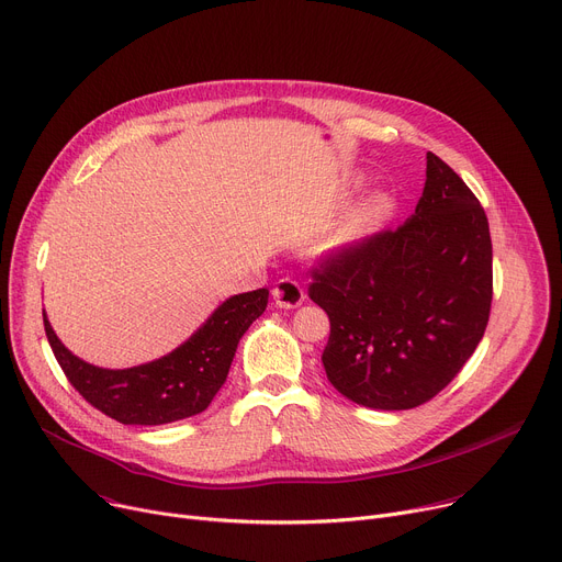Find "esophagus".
Here are the masks:
<instances>
[{
  "label": "esophagus",
  "instance_id": "1",
  "mask_svg": "<svg viewBox=\"0 0 562 562\" xmlns=\"http://www.w3.org/2000/svg\"><path fill=\"white\" fill-rule=\"evenodd\" d=\"M304 288L296 283L294 279H281L272 288V300L279 308H296L304 302Z\"/></svg>",
  "mask_w": 562,
  "mask_h": 562
}]
</instances>
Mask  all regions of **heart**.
Masks as SVG:
<instances>
[{"instance_id": "1", "label": "heart", "mask_w": 562, "mask_h": 562, "mask_svg": "<svg viewBox=\"0 0 562 562\" xmlns=\"http://www.w3.org/2000/svg\"><path fill=\"white\" fill-rule=\"evenodd\" d=\"M383 213H385V202L381 200V196H374V200L358 206L349 215V220L340 226V231L334 238V247H345V245L353 243L356 238H360L368 228H372L381 220Z\"/></svg>"}]
</instances>
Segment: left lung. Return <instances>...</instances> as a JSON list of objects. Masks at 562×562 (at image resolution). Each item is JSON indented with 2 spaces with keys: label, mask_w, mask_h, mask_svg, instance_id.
<instances>
[{
  "label": "left lung",
  "mask_w": 562,
  "mask_h": 562,
  "mask_svg": "<svg viewBox=\"0 0 562 562\" xmlns=\"http://www.w3.org/2000/svg\"><path fill=\"white\" fill-rule=\"evenodd\" d=\"M311 300L331 336L328 381L347 400L408 411L451 383L481 342L492 304V240L483 206L449 165L426 154L415 213L317 262Z\"/></svg>",
  "instance_id": "1"
}]
</instances>
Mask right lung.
Masks as SVG:
<instances>
[{
  "mask_svg": "<svg viewBox=\"0 0 562 562\" xmlns=\"http://www.w3.org/2000/svg\"><path fill=\"white\" fill-rule=\"evenodd\" d=\"M268 288L234 294L168 356L126 370L90 366L65 347L43 313L45 334L60 370L81 397L120 424L158 426L209 408L224 385L238 342L268 306Z\"/></svg>",
  "mask_w": 562,
  "mask_h": 562,
  "instance_id": "right-lung-1",
  "label": "right lung"
}]
</instances>
